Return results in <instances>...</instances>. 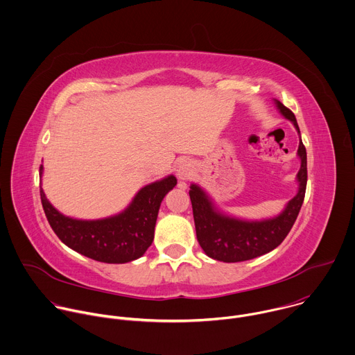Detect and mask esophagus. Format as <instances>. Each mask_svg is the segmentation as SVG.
<instances>
[{"label": "esophagus", "mask_w": 355, "mask_h": 355, "mask_svg": "<svg viewBox=\"0 0 355 355\" xmlns=\"http://www.w3.org/2000/svg\"><path fill=\"white\" fill-rule=\"evenodd\" d=\"M193 170H192V164L188 162V160H184L178 164L177 167V177L181 180V181H187L191 178Z\"/></svg>", "instance_id": "obj_1"}]
</instances>
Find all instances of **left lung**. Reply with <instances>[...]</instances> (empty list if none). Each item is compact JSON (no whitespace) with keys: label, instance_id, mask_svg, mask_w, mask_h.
I'll use <instances>...</instances> for the list:
<instances>
[{"label":"left lung","instance_id":"obj_1","mask_svg":"<svg viewBox=\"0 0 355 355\" xmlns=\"http://www.w3.org/2000/svg\"><path fill=\"white\" fill-rule=\"evenodd\" d=\"M275 104L285 119L293 123L300 136L296 118L283 103ZM300 168L296 174L297 193L285 205L283 211L266 219H243L220 211L210 195L196 184H191V202L196 236L207 257L226 263L250 261L273 251L283 243L293 226L304 200L307 184V155L302 140L297 146Z\"/></svg>","mask_w":355,"mask_h":355}]
</instances>
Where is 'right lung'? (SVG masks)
I'll return each instance as SVG.
<instances>
[{"label": "right lung", "mask_w": 355, "mask_h": 355, "mask_svg": "<svg viewBox=\"0 0 355 355\" xmlns=\"http://www.w3.org/2000/svg\"><path fill=\"white\" fill-rule=\"evenodd\" d=\"M42 173L41 164V178ZM175 185L173 174L148 184L122 213L101 219L66 216L51 205L42 187L40 193L49 225L67 247L98 262L126 263L139 259L152 244L160 203Z\"/></svg>", "instance_id": "right-lung-1"}]
</instances>
